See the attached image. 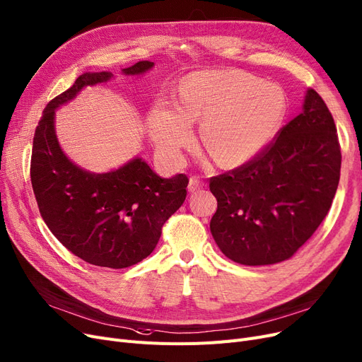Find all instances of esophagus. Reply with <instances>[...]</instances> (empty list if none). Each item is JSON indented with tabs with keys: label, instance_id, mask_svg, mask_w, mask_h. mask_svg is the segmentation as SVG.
Returning a JSON list of instances; mask_svg holds the SVG:
<instances>
[{
	"label": "esophagus",
	"instance_id": "esophagus-1",
	"mask_svg": "<svg viewBox=\"0 0 362 362\" xmlns=\"http://www.w3.org/2000/svg\"><path fill=\"white\" fill-rule=\"evenodd\" d=\"M202 187H204V182H202L197 177H190V180H189V187H187V189H189L190 193H194V192L200 190Z\"/></svg>",
	"mask_w": 362,
	"mask_h": 362
}]
</instances>
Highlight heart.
Here are the masks:
<instances>
[{"mask_svg": "<svg viewBox=\"0 0 362 362\" xmlns=\"http://www.w3.org/2000/svg\"><path fill=\"white\" fill-rule=\"evenodd\" d=\"M288 100L276 83L240 71H202L187 77L177 100L157 98L147 115L150 138L168 162L178 163L204 120L202 141L224 168L248 165L278 135Z\"/></svg>", "mask_w": 362, "mask_h": 362, "instance_id": "1", "label": "heart"}]
</instances>
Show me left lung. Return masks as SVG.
Listing matches in <instances>:
<instances>
[{
	"mask_svg": "<svg viewBox=\"0 0 362 362\" xmlns=\"http://www.w3.org/2000/svg\"><path fill=\"white\" fill-rule=\"evenodd\" d=\"M337 129L322 98L306 90L303 111L248 165L211 178L216 197L211 233L245 266L294 255L329 211L340 180Z\"/></svg>",
	"mask_w": 362,
	"mask_h": 362,
	"instance_id": "obj_1",
	"label": "left lung"
}]
</instances>
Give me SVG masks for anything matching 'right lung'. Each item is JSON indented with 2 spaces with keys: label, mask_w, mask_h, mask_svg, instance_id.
Returning a JSON list of instances; mask_svg holds the SVG:
<instances>
[{
  "label": "right lung",
  "mask_w": 362,
  "mask_h": 362,
  "mask_svg": "<svg viewBox=\"0 0 362 362\" xmlns=\"http://www.w3.org/2000/svg\"><path fill=\"white\" fill-rule=\"evenodd\" d=\"M153 66L141 61L122 74L142 76ZM112 77L110 71L84 72L47 104L34 135L31 182L42 220L66 250L93 266L124 269L154 251L163 224L184 204L189 178L158 177L141 157L95 173L64 153L54 129L56 110L88 86Z\"/></svg>",
  "instance_id": "1"
}]
</instances>
